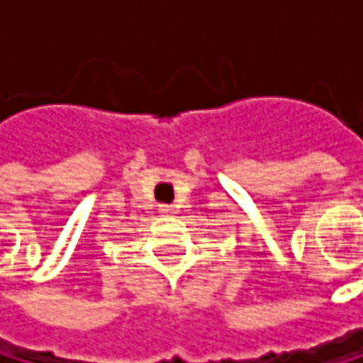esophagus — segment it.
<instances>
[{"label":"esophagus","instance_id":"1","mask_svg":"<svg viewBox=\"0 0 363 363\" xmlns=\"http://www.w3.org/2000/svg\"><path fill=\"white\" fill-rule=\"evenodd\" d=\"M159 211H161L163 216H172V213H174V206H169V204H161V206H159Z\"/></svg>","mask_w":363,"mask_h":363}]
</instances>
